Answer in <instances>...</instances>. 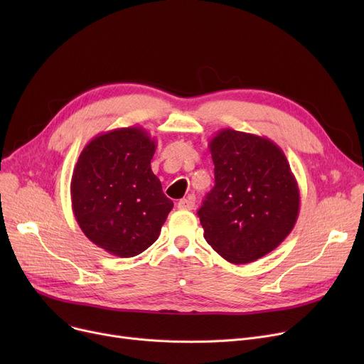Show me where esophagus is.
Instances as JSON below:
<instances>
[{
	"label": "esophagus",
	"mask_w": 364,
	"mask_h": 364,
	"mask_svg": "<svg viewBox=\"0 0 364 364\" xmlns=\"http://www.w3.org/2000/svg\"><path fill=\"white\" fill-rule=\"evenodd\" d=\"M178 208L180 209H187V211H192V209L195 208V196L190 195L184 199H180L178 200Z\"/></svg>",
	"instance_id": "obj_1"
}]
</instances>
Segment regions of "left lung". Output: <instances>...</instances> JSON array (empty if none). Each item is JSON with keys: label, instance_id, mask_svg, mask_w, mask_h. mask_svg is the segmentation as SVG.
<instances>
[{"label": "left lung", "instance_id": "8db88e82", "mask_svg": "<svg viewBox=\"0 0 364 364\" xmlns=\"http://www.w3.org/2000/svg\"><path fill=\"white\" fill-rule=\"evenodd\" d=\"M215 186L199 208L203 237L224 259L247 264L286 239L299 214V188L272 140L225 128L209 141Z\"/></svg>", "mask_w": 364, "mask_h": 364}]
</instances>
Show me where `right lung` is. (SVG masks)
Wrapping results in <instances>:
<instances>
[{
	"instance_id": "add662e5",
	"label": "right lung",
	"mask_w": 364,
	"mask_h": 364,
	"mask_svg": "<svg viewBox=\"0 0 364 364\" xmlns=\"http://www.w3.org/2000/svg\"><path fill=\"white\" fill-rule=\"evenodd\" d=\"M155 150L146 129L118 128L94 137L73 168V215L84 235L112 255L146 251L174 206L150 168Z\"/></svg>"
}]
</instances>
